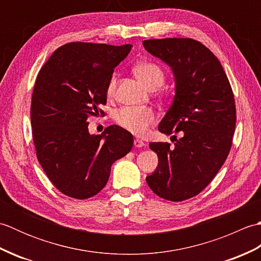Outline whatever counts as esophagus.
<instances>
[{
	"mask_svg": "<svg viewBox=\"0 0 261 261\" xmlns=\"http://www.w3.org/2000/svg\"><path fill=\"white\" fill-rule=\"evenodd\" d=\"M134 145L136 148H141L143 146H146V143L143 142V140H141V139H135Z\"/></svg>",
	"mask_w": 261,
	"mask_h": 261,
	"instance_id": "1",
	"label": "esophagus"
}]
</instances>
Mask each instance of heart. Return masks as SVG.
Listing matches in <instances>:
<instances>
[{"label":"heart","instance_id":"heart-1","mask_svg":"<svg viewBox=\"0 0 261 261\" xmlns=\"http://www.w3.org/2000/svg\"><path fill=\"white\" fill-rule=\"evenodd\" d=\"M134 71L138 79L148 88L162 86L165 81L164 70L160 68V66L151 62H145L136 65ZM116 80H118L116 74L111 76L108 85L109 95H113L115 92ZM115 119L119 122V124L125 127L126 130L131 131L132 134L141 136L146 134L149 126L154 121V113L151 109L148 108L126 107L118 111Z\"/></svg>","mask_w":261,"mask_h":261}]
</instances>
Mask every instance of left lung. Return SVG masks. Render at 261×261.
Listing matches in <instances>:
<instances>
[{
	"label": "left lung",
	"instance_id": "8db88e82",
	"mask_svg": "<svg viewBox=\"0 0 261 261\" xmlns=\"http://www.w3.org/2000/svg\"><path fill=\"white\" fill-rule=\"evenodd\" d=\"M143 46L174 75L175 96L158 130L166 136L182 131L174 147L149 143L158 166L146 180L158 196L180 202L201 193L228 157L236 127L233 93L219 59L201 42L166 38Z\"/></svg>",
	"mask_w": 261,
	"mask_h": 261
}]
</instances>
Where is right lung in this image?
I'll return each mask as SVG.
<instances>
[{"label": "right lung", "mask_w": 261, "mask_h": 261, "mask_svg": "<svg viewBox=\"0 0 261 261\" xmlns=\"http://www.w3.org/2000/svg\"><path fill=\"white\" fill-rule=\"evenodd\" d=\"M132 45L71 42L58 48L37 76L31 125L37 158L48 178L65 195L92 197L109 180L111 166L129 152L134 137L110 125L91 135L88 119L103 113L114 68Z\"/></svg>", "instance_id": "add662e5"}]
</instances>
